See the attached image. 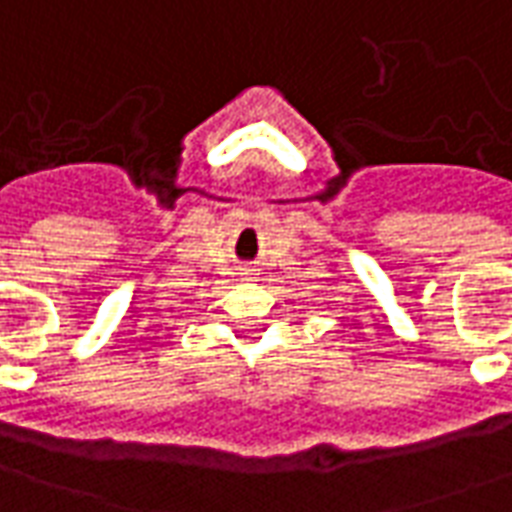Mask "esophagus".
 <instances>
[{"mask_svg": "<svg viewBox=\"0 0 512 512\" xmlns=\"http://www.w3.org/2000/svg\"><path fill=\"white\" fill-rule=\"evenodd\" d=\"M240 275H253V272H251V270H248V267H245V270H242V272H240Z\"/></svg>", "mask_w": 512, "mask_h": 512, "instance_id": "1", "label": "esophagus"}]
</instances>
